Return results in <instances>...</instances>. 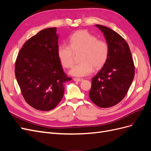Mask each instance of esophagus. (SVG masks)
Wrapping results in <instances>:
<instances>
[{
	"mask_svg": "<svg viewBox=\"0 0 151 151\" xmlns=\"http://www.w3.org/2000/svg\"><path fill=\"white\" fill-rule=\"evenodd\" d=\"M74 81H77V82H81L82 81H83V79L81 78H74Z\"/></svg>",
	"mask_w": 151,
	"mask_h": 151,
	"instance_id": "esophagus-1",
	"label": "esophagus"
}]
</instances>
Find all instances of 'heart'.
<instances>
[{"label": "heart", "mask_w": 151, "mask_h": 151, "mask_svg": "<svg viewBox=\"0 0 151 151\" xmlns=\"http://www.w3.org/2000/svg\"><path fill=\"white\" fill-rule=\"evenodd\" d=\"M79 63L70 71V74L83 77L90 74L95 69L102 67L109 56L108 43L86 30H79L68 38V45H59L57 55L62 66L66 68L72 67L74 62V53L81 52Z\"/></svg>", "instance_id": "obj_1"}]
</instances>
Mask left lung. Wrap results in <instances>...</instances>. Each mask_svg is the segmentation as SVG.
<instances>
[{
    "label": "left lung",
    "instance_id": "8db88e82",
    "mask_svg": "<svg viewBox=\"0 0 151 151\" xmlns=\"http://www.w3.org/2000/svg\"><path fill=\"white\" fill-rule=\"evenodd\" d=\"M96 26L104 35L109 52L106 62L91 80L89 96L96 105L109 108L125 98L134 79L135 66L126 41L110 28Z\"/></svg>",
    "mask_w": 151,
    "mask_h": 151
}]
</instances>
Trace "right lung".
<instances>
[{"label":"right lung","mask_w":151,"mask_h":151,"mask_svg":"<svg viewBox=\"0 0 151 151\" xmlns=\"http://www.w3.org/2000/svg\"><path fill=\"white\" fill-rule=\"evenodd\" d=\"M56 28L40 31L23 45L15 63V76L21 94L31 107L41 111L53 109L62 100L65 82L57 55Z\"/></svg>","instance_id":"right-lung-1"}]
</instances>
